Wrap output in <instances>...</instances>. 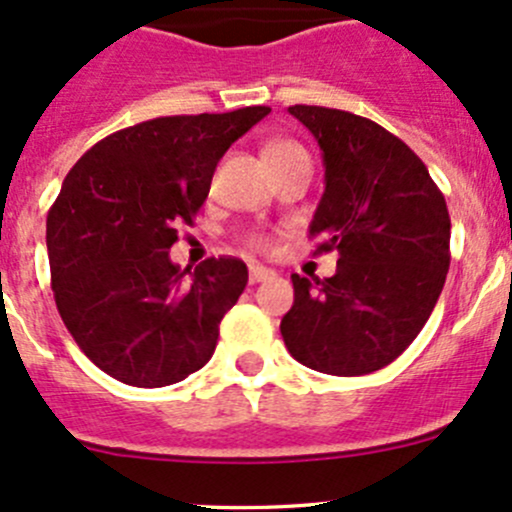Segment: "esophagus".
Masks as SVG:
<instances>
[{
    "instance_id": "esophagus-1",
    "label": "esophagus",
    "mask_w": 512,
    "mask_h": 512,
    "mask_svg": "<svg viewBox=\"0 0 512 512\" xmlns=\"http://www.w3.org/2000/svg\"><path fill=\"white\" fill-rule=\"evenodd\" d=\"M275 277V270L262 265H250V285H257V282H267Z\"/></svg>"
}]
</instances>
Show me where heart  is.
<instances>
[{"label": "heart", "mask_w": 512, "mask_h": 512, "mask_svg": "<svg viewBox=\"0 0 512 512\" xmlns=\"http://www.w3.org/2000/svg\"><path fill=\"white\" fill-rule=\"evenodd\" d=\"M299 151H302V148L294 146V143H289V141H275V143H270V146L265 148L267 160H272L277 156H285V153H299ZM250 242L257 247V250H265V247H267L265 237H252Z\"/></svg>", "instance_id": "heart-1"}]
</instances>
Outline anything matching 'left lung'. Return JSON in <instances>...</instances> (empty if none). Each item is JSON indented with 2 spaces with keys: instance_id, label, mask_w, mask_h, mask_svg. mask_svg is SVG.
<instances>
[{
  "instance_id": "8db88e82",
  "label": "left lung",
  "mask_w": 512,
  "mask_h": 512,
  "mask_svg": "<svg viewBox=\"0 0 512 512\" xmlns=\"http://www.w3.org/2000/svg\"><path fill=\"white\" fill-rule=\"evenodd\" d=\"M322 148L309 237L337 250L332 277L292 275L280 332L299 364L334 376L384 369L418 337L451 265V218L423 160L369 118L289 106Z\"/></svg>"
}]
</instances>
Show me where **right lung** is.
<instances>
[{
  "label": "right lung",
  "instance_id": "right-lung-1",
  "mask_svg": "<svg viewBox=\"0 0 512 512\" xmlns=\"http://www.w3.org/2000/svg\"><path fill=\"white\" fill-rule=\"evenodd\" d=\"M270 113L163 116L98 141L69 170L46 218L56 309L81 352L128 386L158 389L203 369L247 285L237 257L180 270L168 257L193 225L227 148Z\"/></svg>",
  "mask_w": 512,
  "mask_h": 512
}]
</instances>
